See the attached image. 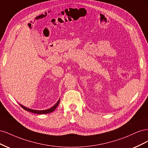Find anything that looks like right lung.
I'll return each instance as SVG.
<instances>
[{
	"instance_id": "obj_1",
	"label": "right lung",
	"mask_w": 148,
	"mask_h": 148,
	"mask_svg": "<svg viewBox=\"0 0 148 148\" xmlns=\"http://www.w3.org/2000/svg\"><path fill=\"white\" fill-rule=\"evenodd\" d=\"M60 101V98L59 99V100L57 103L55 104L53 106H52L51 108H49L48 109H45V110H35V109H29V108H27L25 106H24L22 104H20V105L25 109V110L27 111H29L32 113H35V114H48V113H50L52 112L53 111H54L55 110V109L57 108V106H58L59 103Z\"/></svg>"
}]
</instances>
